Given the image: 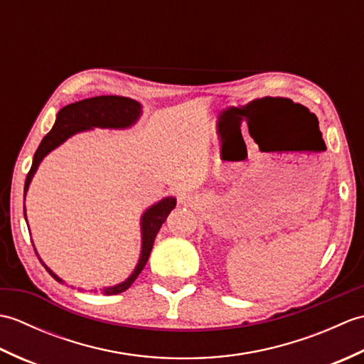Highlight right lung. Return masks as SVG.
Wrapping results in <instances>:
<instances>
[{"label":"right lung","instance_id":"add662e5","mask_svg":"<svg viewBox=\"0 0 364 364\" xmlns=\"http://www.w3.org/2000/svg\"><path fill=\"white\" fill-rule=\"evenodd\" d=\"M141 115H142L141 103L136 102L133 98L119 97V95H102V97L86 98V100H81V102L64 106L63 109L56 114V122H54L51 131L42 139L41 145H38L37 151L34 153L33 166H31V170L25 181V200H26V192L29 189V184L33 181V178L37 172L38 166H41V162L43 161V158L48 153H51L54 149H58L59 145H63L67 139H70L72 136L78 133H84V131H90L94 128L127 129L136 125L137 120L141 119ZM175 206H176L175 197H164L161 198L159 202L146 208L144 214L141 215V239H142L141 255H139V261L134 270L129 274L127 280H123L122 283H117L114 286H106V288L100 289L102 294H105V296H114V294H120L123 291H127L129 286L134 283L139 274H141L142 269L145 267L146 261H149L150 252L154 244V237H156L162 223L166 222L167 215ZM23 211H25V219H26V206H23ZM38 259H41L43 267L46 269V272H48L54 280L63 284L65 283L63 278L58 277L48 266L45 264L41 257H38ZM78 289L82 291L81 288ZM90 291L97 292V289H90Z\"/></svg>","mask_w":364,"mask_h":364}]
</instances>
